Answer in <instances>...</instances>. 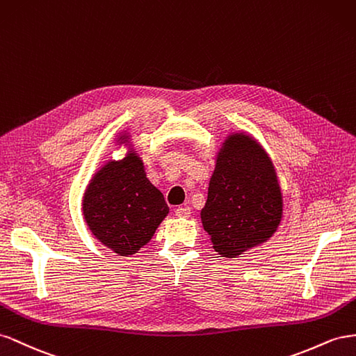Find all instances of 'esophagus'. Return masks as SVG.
Instances as JSON below:
<instances>
[{
	"label": "esophagus",
	"mask_w": 356,
	"mask_h": 356,
	"mask_svg": "<svg viewBox=\"0 0 356 356\" xmlns=\"http://www.w3.org/2000/svg\"><path fill=\"white\" fill-rule=\"evenodd\" d=\"M177 218H189L191 216V207L189 206H180L175 210Z\"/></svg>",
	"instance_id": "esophagus-1"
}]
</instances>
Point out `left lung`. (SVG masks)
<instances>
[{
  "label": "left lung",
  "instance_id": "left-lung-1",
  "mask_svg": "<svg viewBox=\"0 0 356 356\" xmlns=\"http://www.w3.org/2000/svg\"><path fill=\"white\" fill-rule=\"evenodd\" d=\"M283 200L276 171L255 138L229 136L209 184L202 227L219 255L236 258L267 241L282 220Z\"/></svg>",
  "mask_w": 356,
  "mask_h": 356
}]
</instances>
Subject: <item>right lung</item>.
I'll list each match as a JSON object with an SVG mask.
<instances>
[{
    "label": "right lung",
    "instance_id": "add662e5",
    "mask_svg": "<svg viewBox=\"0 0 356 356\" xmlns=\"http://www.w3.org/2000/svg\"><path fill=\"white\" fill-rule=\"evenodd\" d=\"M167 215L164 195L146 177L136 152L120 161H108L90 180L83 197L89 229L120 257L134 255L149 243Z\"/></svg>",
    "mask_w": 356,
    "mask_h": 356
}]
</instances>
